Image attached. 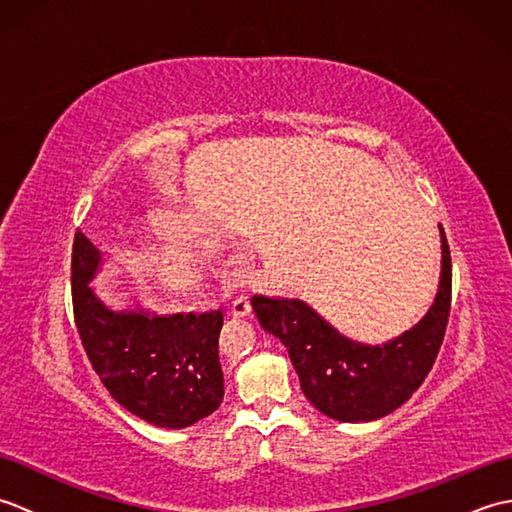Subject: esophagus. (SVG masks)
Returning <instances> with one entry per match:
<instances>
[{"mask_svg":"<svg viewBox=\"0 0 512 512\" xmlns=\"http://www.w3.org/2000/svg\"><path fill=\"white\" fill-rule=\"evenodd\" d=\"M231 317L235 319H248L250 317V303L246 297H237L231 306Z\"/></svg>","mask_w":512,"mask_h":512,"instance_id":"1","label":"esophagus"}]
</instances>
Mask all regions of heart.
<instances>
[{
  "label": "heart",
  "instance_id": "b5f03b06",
  "mask_svg": "<svg viewBox=\"0 0 512 512\" xmlns=\"http://www.w3.org/2000/svg\"><path fill=\"white\" fill-rule=\"evenodd\" d=\"M154 226L156 231H160L162 235L178 244L191 248H200L204 244L202 235L195 233V228L180 220V217L158 215L154 220ZM178 244H149L147 259L162 288L173 292V295H189V292L200 286V268L189 250Z\"/></svg>",
  "mask_w": 512,
  "mask_h": 512
}]
</instances>
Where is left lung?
<instances>
[{
	"label": "left lung",
	"mask_w": 512,
	"mask_h": 512,
	"mask_svg": "<svg viewBox=\"0 0 512 512\" xmlns=\"http://www.w3.org/2000/svg\"><path fill=\"white\" fill-rule=\"evenodd\" d=\"M101 264L99 248L76 231L74 321L101 383L118 405L156 427L184 429L211 416L224 398L222 312L156 314L138 303L114 310L92 286Z\"/></svg>",
	"instance_id": "1"
}]
</instances>
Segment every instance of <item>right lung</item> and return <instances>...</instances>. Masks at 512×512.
I'll list each match as a JSON object with an SVG mask.
<instances>
[{"instance_id": "add662e5", "label": "right lung", "mask_w": 512, "mask_h": 512, "mask_svg": "<svg viewBox=\"0 0 512 512\" xmlns=\"http://www.w3.org/2000/svg\"><path fill=\"white\" fill-rule=\"evenodd\" d=\"M442 237L438 295L429 312L383 345L347 339L299 299H250L259 325L286 345L303 394L325 416L369 422L387 416L411 398L431 372L451 310V253Z\"/></svg>"}]
</instances>
